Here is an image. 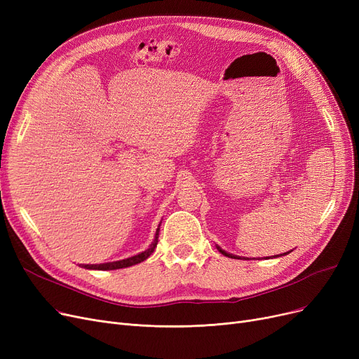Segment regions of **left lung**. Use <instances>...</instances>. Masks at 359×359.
<instances>
[{"label": "left lung", "mask_w": 359, "mask_h": 359, "mask_svg": "<svg viewBox=\"0 0 359 359\" xmlns=\"http://www.w3.org/2000/svg\"><path fill=\"white\" fill-rule=\"evenodd\" d=\"M218 250H219L224 256H229V257H231V259H240V257H237V256H234V255H230V253H227V252H224V250L219 249V248H218ZM285 255H287V253H285Z\"/></svg>", "instance_id": "8db88e82"}]
</instances>
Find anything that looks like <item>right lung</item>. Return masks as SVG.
<instances>
[{
  "label": "right lung",
  "instance_id": "add662e5",
  "mask_svg": "<svg viewBox=\"0 0 359 359\" xmlns=\"http://www.w3.org/2000/svg\"><path fill=\"white\" fill-rule=\"evenodd\" d=\"M158 231H160V227L157 229V233H156V238L153 241V244L151 246L134 256V257H129V259H123V260H119V262H110V263H103V265H86L84 268L87 269H97V271H113V269H122V268H128V266H132V265H137V263H141L144 262L147 257H149V255L154 252V249L157 248V243H158Z\"/></svg>",
  "mask_w": 359,
  "mask_h": 359
}]
</instances>
